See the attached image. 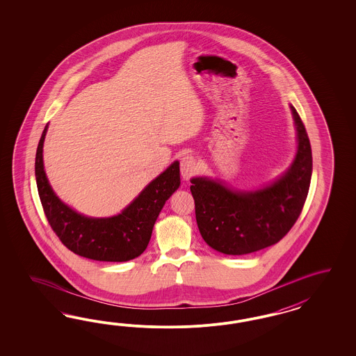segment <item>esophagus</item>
Returning a JSON list of instances; mask_svg holds the SVG:
<instances>
[{"label": "esophagus", "instance_id": "34e87169", "mask_svg": "<svg viewBox=\"0 0 356 356\" xmlns=\"http://www.w3.org/2000/svg\"><path fill=\"white\" fill-rule=\"evenodd\" d=\"M198 163L192 155H185L180 159V172L184 180H189L192 176L198 172Z\"/></svg>", "mask_w": 356, "mask_h": 356}]
</instances>
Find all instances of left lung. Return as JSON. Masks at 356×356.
I'll return each mask as SVG.
<instances>
[{"label": "left lung", "instance_id": "obj_1", "mask_svg": "<svg viewBox=\"0 0 356 356\" xmlns=\"http://www.w3.org/2000/svg\"><path fill=\"white\" fill-rule=\"evenodd\" d=\"M298 131V152L289 171L275 183L253 192H237L206 177H194L197 226L207 245L240 256L277 244L302 213L311 176L312 150L305 127L291 106Z\"/></svg>", "mask_w": 356, "mask_h": 356}]
</instances>
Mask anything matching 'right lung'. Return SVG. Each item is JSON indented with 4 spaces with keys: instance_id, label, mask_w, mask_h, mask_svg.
<instances>
[{
    "instance_id": "obj_1",
    "label": "right lung",
    "mask_w": 356,
    "mask_h": 356,
    "mask_svg": "<svg viewBox=\"0 0 356 356\" xmlns=\"http://www.w3.org/2000/svg\"><path fill=\"white\" fill-rule=\"evenodd\" d=\"M47 128L36 150L35 176L44 214L54 234L66 248L86 259L122 262L138 257L147 248L155 220L165 201L180 185L179 162H173L152 180L119 216L88 218L61 202L48 183L43 164Z\"/></svg>"
}]
</instances>
